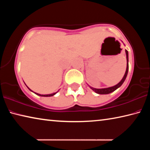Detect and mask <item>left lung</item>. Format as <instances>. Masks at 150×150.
<instances>
[{
  "instance_id": "8db88e82",
  "label": "left lung",
  "mask_w": 150,
  "mask_h": 150,
  "mask_svg": "<svg viewBox=\"0 0 150 150\" xmlns=\"http://www.w3.org/2000/svg\"><path fill=\"white\" fill-rule=\"evenodd\" d=\"M126 60H127V67H126L125 74H124L122 79L117 85L113 86V87H108V88H95L90 87L91 89L95 91L96 93L100 94V95H106V94L112 93L113 91H115V90L117 89L118 88L120 87V86L123 84V83L124 82V81H125L126 76H127V75H128V52L127 50H126Z\"/></svg>"
}]
</instances>
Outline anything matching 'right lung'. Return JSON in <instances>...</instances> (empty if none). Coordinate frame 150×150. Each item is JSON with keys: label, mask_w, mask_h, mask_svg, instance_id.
Instances as JSON below:
<instances>
[{"label": "right lung", "mask_w": 150, "mask_h": 150, "mask_svg": "<svg viewBox=\"0 0 150 150\" xmlns=\"http://www.w3.org/2000/svg\"><path fill=\"white\" fill-rule=\"evenodd\" d=\"M28 89L29 90H30V88H28ZM31 91H32V90H30ZM33 92V91H32ZM35 94H36V95H39V96H54V95H55V94H56L57 93H52V94H50V95H40V94H38V93H34Z\"/></svg>", "instance_id": "1"}]
</instances>
